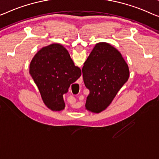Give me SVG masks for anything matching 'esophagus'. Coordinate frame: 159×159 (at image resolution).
Returning <instances> with one entry per match:
<instances>
[{
	"mask_svg": "<svg viewBox=\"0 0 159 159\" xmlns=\"http://www.w3.org/2000/svg\"><path fill=\"white\" fill-rule=\"evenodd\" d=\"M80 80H81V79H80Z\"/></svg>",
	"mask_w": 159,
	"mask_h": 159,
	"instance_id": "34e87169",
	"label": "esophagus"
}]
</instances>
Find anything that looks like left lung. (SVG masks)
Masks as SVG:
<instances>
[{
  "label": "left lung",
  "mask_w": 159,
  "mask_h": 159,
  "mask_svg": "<svg viewBox=\"0 0 159 159\" xmlns=\"http://www.w3.org/2000/svg\"><path fill=\"white\" fill-rule=\"evenodd\" d=\"M82 73L89 90L86 108L93 113H100L110 105L129 76V66L121 54L107 43L96 45Z\"/></svg>",
  "instance_id": "8db88e82"
}]
</instances>
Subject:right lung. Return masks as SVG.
I'll use <instances>...</instances> for the list:
<instances>
[{"instance_id":"obj_1","label":"right lung","mask_w":159,"mask_h":159,"mask_svg":"<svg viewBox=\"0 0 159 159\" xmlns=\"http://www.w3.org/2000/svg\"><path fill=\"white\" fill-rule=\"evenodd\" d=\"M30 73L39 88L44 103L50 109L65 108L63 95L81 75L64 47L53 43L35 54L30 64Z\"/></svg>"}]
</instances>
